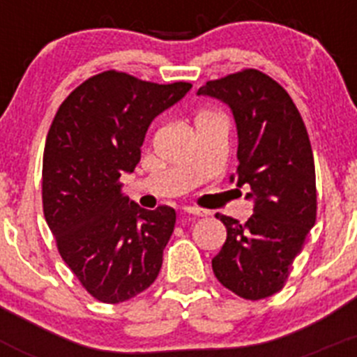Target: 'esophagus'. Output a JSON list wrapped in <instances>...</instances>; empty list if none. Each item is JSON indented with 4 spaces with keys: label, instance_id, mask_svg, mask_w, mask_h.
<instances>
[{
    "label": "esophagus",
    "instance_id": "34e87169",
    "mask_svg": "<svg viewBox=\"0 0 357 357\" xmlns=\"http://www.w3.org/2000/svg\"><path fill=\"white\" fill-rule=\"evenodd\" d=\"M182 213L191 214V216H204V214H206V211L197 209V207H184V211H182Z\"/></svg>",
    "mask_w": 357,
    "mask_h": 357
}]
</instances>
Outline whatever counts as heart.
Listing matches in <instances>:
<instances>
[{"label": "heart", "instance_id": "heart-1", "mask_svg": "<svg viewBox=\"0 0 357 357\" xmlns=\"http://www.w3.org/2000/svg\"><path fill=\"white\" fill-rule=\"evenodd\" d=\"M207 116H209V114H204V116H200V118H207Z\"/></svg>", "mask_w": 357, "mask_h": 357}]
</instances>
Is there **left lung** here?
Listing matches in <instances>:
<instances>
[{"label":"left lung","mask_w":357,"mask_h":357,"mask_svg":"<svg viewBox=\"0 0 357 357\" xmlns=\"http://www.w3.org/2000/svg\"><path fill=\"white\" fill-rule=\"evenodd\" d=\"M198 96L230 109L238 130V172L254 214L247 223L218 213L227 239L214 255L216 279L247 301L282 289L289 266L317 220V178L307 130L295 103L273 78L245 69L207 82Z\"/></svg>","instance_id":"obj_1"}]
</instances>
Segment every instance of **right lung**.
Here are the masks:
<instances>
[{
    "label": "right lung",
    "instance_id": "right-lung-1",
    "mask_svg": "<svg viewBox=\"0 0 357 357\" xmlns=\"http://www.w3.org/2000/svg\"><path fill=\"white\" fill-rule=\"evenodd\" d=\"M189 89L105 71L56 110L44 146V216L64 263L100 302L128 301L159 275L175 209H143L123 195L119 176L141 160L150 123Z\"/></svg>",
    "mask_w": 357,
    "mask_h": 357
}]
</instances>
